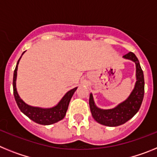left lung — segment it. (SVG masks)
I'll return each mask as SVG.
<instances>
[{"mask_svg": "<svg viewBox=\"0 0 157 157\" xmlns=\"http://www.w3.org/2000/svg\"><path fill=\"white\" fill-rule=\"evenodd\" d=\"M123 58L130 59L136 64L135 86L126 101L112 109H101L94 104L92 94L90 95V108L94 120L102 125L108 127H117L130 120L138 112L141 107L145 93V80L143 71L140 66L138 59L132 52L123 56Z\"/></svg>", "mask_w": 157, "mask_h": 157, "instance_id": "obj_1", "label": "left lung"}]
</instances>
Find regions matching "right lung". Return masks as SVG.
Wrapping results in <instances>:
<instances>
[{"instance_id":"obj_1","label":"right lung","mask_w":157,"mask_h":157,"mask_svg":"<svg viewBox=\"0 0 157 157\" xmlns=\"http://www.w3.org/2000/svg\"><path fill=\"white\" fill-rule=\"evenodd\" d=\"M24 52H23V54ZM20 58L18 60L13 75V94L19 109L29 119L38 124H41V125H50V124L57 123L59 120H63L66 115L67 110L68 109L69 102H70L74 93L77 90V87L69 90L63 96V98L60 100V101L56 106L50 108V109H42V108L33 107L27 105L21 98H19L17 90H16V76H17V68Z\"/></svg>"}]
</instances>
